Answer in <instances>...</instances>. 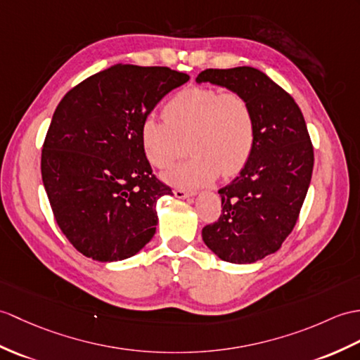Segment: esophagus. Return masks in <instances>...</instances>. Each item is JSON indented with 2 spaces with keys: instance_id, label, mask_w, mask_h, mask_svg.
<instances>
[{
  "instance_id": "esophagus-1",
  "label": "esophagus",
  "mask_w": 360,
  "mask_h": 360,
  "mask_svg": "<svg viewBox=\"0 0 360 360\" xmlns=\"http://www.w3.org/2000/svg\"><path fill=\"white\" fill-rule=\"evenodd\" d=\"M174 196L179 198V199H187V198H191L195 196V191H187V190H182V188H176L173 191Z\"/></svg>"
}]
</instances>
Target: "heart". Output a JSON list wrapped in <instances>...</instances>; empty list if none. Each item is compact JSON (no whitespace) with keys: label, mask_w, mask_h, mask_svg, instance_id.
<instances>
[{"label":"heart","mask_w":360,"mask_h":360,"mask_svg":"<svg viewBox=\"0 0 360 360\" xmlns=\"http://www.w3.org/2000/svg\"><path fill=\"white\" fill-rule=\"evenodd\" d=\"M164 120L146 116L139 138L144 155L156 169L170 167L186 150L193 152L184 164L164 174L167 182L199 187L239 173L252 156L256 118L252 104L238 91L188 87L164 105Z\"/></svg>","instance_id":"b5f03b06"}]
</instances>
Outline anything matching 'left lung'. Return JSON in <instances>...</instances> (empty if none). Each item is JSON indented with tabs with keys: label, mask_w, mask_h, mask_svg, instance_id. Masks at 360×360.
<instances>
[{
	"label": "left lung",
	"mask_w": 360,
	"mask_h": 360,
	"mask_svg": "<svg viewBox=\"0 0 360 360\" xmlns=\"http://www.w3.org/2000/svg\"><path fill=\"white\" fill-rule=\"evenodd\" d=\"M196 81L238 91L255 112L252 156L219 190V219L202 229L205 245L222 261L253 264L278 252L295 229L311 181V139L295 99L255 67L207 69Z\"/></svg>",
	"instance_id": "left-lung-1"
}]
</instances>
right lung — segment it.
I'll list each match as a JSON object with an SVG mask.
<instances>
[{"label": "right lung", "mask_w": 360, "mask_h": 360, "mask_svg": "<svg viewBox=\"0 0 360 360\" xmlns=\"http://www.w3.org/2000/svg\"><path fill=\"white\" fill-rule=\"evenodd\" d=\"M188 79L169 67L116 64L79 82L58 104L41 174L58 227L79 253L122 261L153 238L158 199L173 193L153 174L139 127Z\"/></svg>", "instance_id": "obj_1"}]
</instances>
